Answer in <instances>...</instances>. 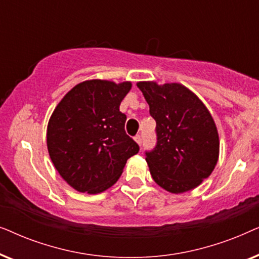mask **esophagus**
I'll return each instance as SVG.
<instances>
[{
    "instance_id": "obj_1",
    "label": "esophagus",
    "mask_w": 259,
    "mask_h": 259,
    "mask_svg": "<svg viewBox=\"0 0 259 259\" xmlns=\"http://www.w3.org/2000/svg\"><path fill=\"white\" fill-rule=\"evenodd\" d=\"M134 140H136L139 145H141V143H143V137H141L140 134H137V136L134 137Z\"/></svg>"
}]
</instances>
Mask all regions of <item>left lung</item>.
<instances>
[{
	"label": "left lung",
	"instance_id": "8db88e82",
	"mask_svg": "<svg viewBox=\"0 0 259 259\" xmlns=\"http://www.w3.org/2000/svg\"><path fill=\"white\" fill-rule=\"evenodd\" d=\"M157 122V145L146 152L152 178L171 193L200 185L214 169L219 138L210 112L180 83L138 82Z\"/></svg>",
	"mask_w": 259,
	"mask_h": 259
}]
</instances>
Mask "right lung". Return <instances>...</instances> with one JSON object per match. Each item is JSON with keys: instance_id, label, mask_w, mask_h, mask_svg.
Returning a JSON list of instances; mask_svg holds the SVG:
<instances>
[{"instance_id": "obj_1", "label": "right lung", "mask_w": 259, "mask_h": 259, "mask_svg": "<svg viewBox=\"0 0 259 259\" xmlns=\"http://www.w3.org/2000/svg\"><path fill=\"white\" fill-rule=\"evenodd\" d=\"M132 83L88 80L67 93L49 119L47 147L60 176L79 192L114 185L139 145L125 132L119 111Z\"/></svg>"}]
</instances>
